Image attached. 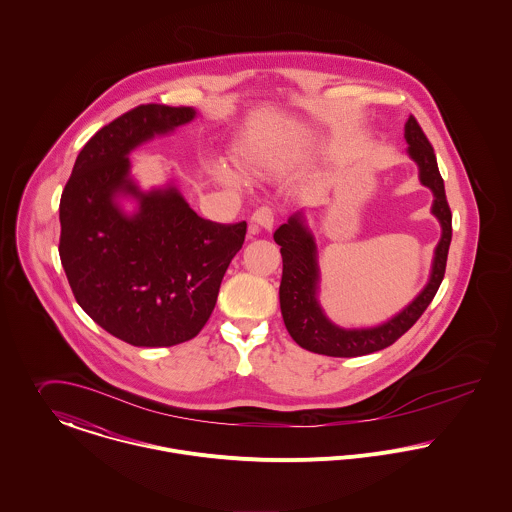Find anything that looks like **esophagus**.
Segmentation results:
<instances>
[{"mask_svg": "<svg viewBox=\"0 0 512 512\" xmlns=\"http://www.w3.org/2000/svg\"><path fill=\"white\" fill-rule=\"evenodd\" d=\"M251 224L263 229H273L275 226V210L271 206H261L253 212Z\"/></svg>", "mask_w": 512, "mask_h": 512, "instance_id": "obj_1", "label": "esophagus"}]
</instances>
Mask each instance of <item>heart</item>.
Instances as JSON below:
<instances>
[{
  "instance_id": "1",
  "label": "heart",
  "mask_w": 512,
  "mask_h": 512,
  "mask_svg": "<svg viewBox=\"0 0 512 512\" xmlns=\"http://www.w3.org/2000/svg\"><path fill=\"white\" fill-rule=\"evenodd\" d=\"M212 174L220 180V182H224V184H237V174L229 169L228 165H224V163H214L212 165Z\"/></svg>"
}]
</instances>
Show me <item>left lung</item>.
I'll return each instance as SVG.
<instances>
[{
    "mask_svg": "<svg viewBox=\"0 0 512 512\" xmlns=\"http://www.w3.org/2000/svg\"><path fill=\"white\" fill-rule=\"evenodd\" d=\"M404 139L408 143L410 159L418 165L420 182L434 192L432 214L442 224V239L434 253L430 281L395 318L381 326L361 330H345L332 324L316 298L320 281L316 243L304 224L302 214L296 212L290 216L288 222L273 235L281 245L283 255L279 298L284 326L292 340L312 353L330 357H357L393 345L424 314L444 281L448 251L452 243V210L446 198L444 178L438 171L434 149L414 115H410L404 125Z\"/></svg>",
    "mask_w": 512,
    "mask_h": 512,
    "instance_id": "left-lung-1",
    "label": "left lung"
}]
</instances>
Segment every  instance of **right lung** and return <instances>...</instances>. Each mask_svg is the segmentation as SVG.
<instances>
[{"label": "right lung", "mask_w": 512, "mask_h": 512, "mask_svg": "<svg viewBox=\"0 0 512 512\" xmlns=\"http://www.w3.org/2000/svg\"><path fill=\"white\" fill-rule=\"evenodd\" d=\"M196 117L192 108L143 104L104 125L80 151L60 196L58 253L82 310L137 347H171L206 326L247 224L200 218L167 186L141 192L129 153ZM133 195L123 215L114 198Z\"/></svg>", "instance_id": "right-lung-1"}]
</instances>
